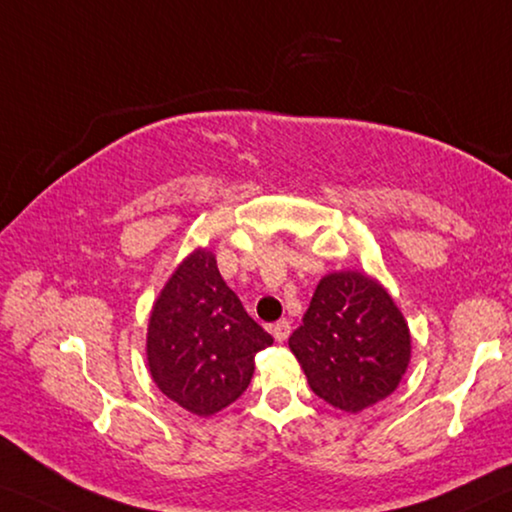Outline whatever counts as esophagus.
<instances>
[{
  "label": "esophagus",
  "instance_id": "esophagus-1",
  "mask_svg": "<svg viewBox=\"0 0 512 512\" xmlns=\"http://www.w3.org/2000/svg\"><path fill=\"white\" fill-rule=\"evenodd\" d=\"M271 333L273 338H276V342H285L289 338V333H292V324H289L287 319H280V322L271 326Z\"/></svg>",
  "mask_w": 512,
  "mask_h": 512
}]
</instances>
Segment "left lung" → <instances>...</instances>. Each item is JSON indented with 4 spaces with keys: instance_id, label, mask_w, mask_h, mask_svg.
Listing matches in <instances>:
<instances>
[{
    "instance_id": "left-lung-1",
    "label": "left lung",
    "mask_w": 512,
    "mask_h": 512,
    "mask_svg": "<svg viewBox=\"0 0 512 512\" xmlns=\"http://www.w3.org/2000/svg\"><path fill=\"white\" fill-rule=\"evenodd\" d=\"M289 349L315 395L356 414L398 388L409 365L411 335L377 280L342 271L319 282Z\"/></svg>"
}]
</instances>
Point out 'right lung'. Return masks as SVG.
<instances>
[{
  "mask_svg": "<svg viewBox=\"0 0 512 512\" xmlns=\"http://www.w3.org/2000/svg\"><path fill=\"white\" fill-rule=\"evenodd\" d=\"M273 338L243 310L209 250H195L151 310L147 361L167 398L211 416L246 391L255 356Z\"/></svg>",
  "mask_w": 512,
  "mask_h": 512,
  "instance_id": "obj_1",
  "label": "right lung"
}]
</instances>
